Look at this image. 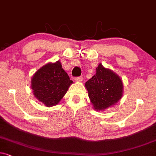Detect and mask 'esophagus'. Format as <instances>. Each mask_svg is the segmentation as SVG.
I'll return each instance as SVG.
<instances>
[{"mask_svg": "<svg viewBox=\"0 0 156 156\" xmlns=\"http://www.w3.org/2000/svg\"><path fill=\"white\" fill-rule=\"evenodd\" d=\"M75 80L78 82H81L83 80V76H77V77H75Z\"/></svg>", "mask_w": 156, "mask_h": 156, "instance_id": "1", "label": "esophagus"}]
</instances>
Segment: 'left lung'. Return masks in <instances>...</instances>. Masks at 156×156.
I'll use <instances>...</instances> for the list:
<instances>
[{"instance_id": "8db88e82", "label": "left lung", "mask_w": 156, "mask_h": 156, "mask_svg": "<svg viewBox=\"0 0 156 156\" xmlns=\"http://www.w3.org/2000/svg\"><path fill=\"white\" fill-rule=\"evenodd\" d=\"M89 98L95 110H105L117 103L123 93V84L116 74L100 63L95 74L85 83Z\"/></svg>"}]
</instances>
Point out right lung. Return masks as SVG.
<instances>
[{"mask_svg": "<svg viewBox=\"0 0 156 156\" xmlns=\"http://www.w3.org/2000/svg\"><path fill=\"white\" fill-rule=\"evenodd\" d=\"M72 83L58 61L48 63L35 72L32 79V89L38 101L51 107L59 103Z\"/></svg>", "mask_w": 156, "mask_h": 156, "instance_id": "obj_1", "label": "right lung"}]
</instances>
